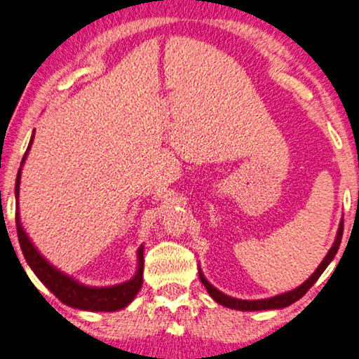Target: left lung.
Instances as JSON below:
<instances>
[{"mask_svg": "<svg viewBox=\"0 0 359 359\" xmlns=\"http://www.w3.org/2000/svg\"><path fill=\"white\" fill-rule=\"evenodd\" d=\"M341 236H343V219L339 221V226H338V232H337V237H334V242L333 245L330 248L328 254L325 255V259L322 260V264L316 267V271L311 273V276L306 278V280L299 285L297 288H293V290H288L285 293H280V295H276V297H271V299H260V300H241V299H234V297H229L226 295V293H222L221 290H217L216 287L211 285V283L208 282V278L204 277V273L201 269H199V278H201L203 285L206 287V290L209 295H211V299L214 302H217V304L222 305V306H227V309H232V310H239V311H257V310H278V309H285V306L295 304L297 300H300L302 297L305 295L306 292H309V288L313 285V283L318 280V277L322 276L325 272V269L328 267L330 262L334 259V255L338 252V248H339V242H341Z\"/></svg>", "mask_w": 359, "mask_h": 359, "instance_id": "obj_1", "label": "left lung"}]
</instances>
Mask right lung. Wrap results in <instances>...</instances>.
<instances>
[{
	"mask_svg": "<svg viewBox=\"0 0 359 359\" xmlns=\"http://www.w3.org/2000/svg\"><path fill=\"white\" fill-rule=\"evenodd\" d=\"M32 142H34V132L31 135L29 145L22 156L20 171L16 176V186H15V196H16V229L18 237H20V245L25 255L27 265L31 271L36 273V277L54 293L57 299L72 309L79 310H88V311H117L122 310L125 306L133 302L135 297L143 283V245H140L137 250V272L135 276L127 282L117 283V285L109 287H90L83 285L76 278L67 276V273L60 272L57 267H54L43 254L37 250L34 242L29 239L27 232L25 231L20 216V184H21V171L22 165H25L27 153L31 150Z\"/></svg>",
	"mask_w": 359,
	"mask_h": 359,
	"instance_id": "right-lung-1",
	"label": "right lung"
}]
</instances>
